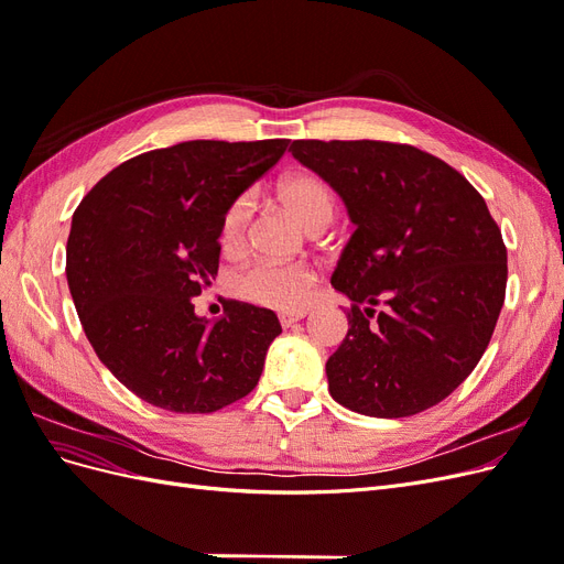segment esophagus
Masks as SVG:
<instances>
[{
  "mask_svg": "<svg viewBox=\"0 0 564 564\" xmlns=\"http://www.w3.org/2000/svg\"><path fill=\"white\" fill-rule=\"evenodd\" d=\"M305 315H308V311L301 308V311H286V313H280L278 317H280V324H282V327H289V324H294V322L303 319Z\"/></svg>",
  "mask_w": 564,
  "mask_h": 564,
  "instance_id": "esophagus-1",
  "label": "esophagus"
}]
</instances>
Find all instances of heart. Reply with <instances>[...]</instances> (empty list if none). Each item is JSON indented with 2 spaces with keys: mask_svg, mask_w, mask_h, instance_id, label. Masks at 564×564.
Here are the masks:
<instances>
[{
  "mask_svg": "<svg viewBox=\"0 0 564 564\" xmlns=\"http://www.w3.org/2000/svg\"><path fill=\"white\" fill-rule=\"evenodd\" d=\"M280 197L305 230L319 232L332 224L336 199L332 187L313 174H292L280 183ZM251 216V197L240 195L230 202L220 224V242L226 249H237L245 242ZM237 292L245 299L278 311H294L308 301L313 272L296 263L261 259L237 275Z\"/></svg>",
  "mask_w": 564,
  "mask_h": 564,
  "instance_id": "b5f03b06",
  "label": "heart"
}]
</instances>
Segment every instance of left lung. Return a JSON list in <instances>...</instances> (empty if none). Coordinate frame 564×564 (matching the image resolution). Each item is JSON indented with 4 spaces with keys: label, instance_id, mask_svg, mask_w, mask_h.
Segmentation results:
<instances>
[{
    "label": "left lung",
    "instance_id": "8db88e82",
    "mask_svg": "<svg viewBox=\"0 0 564 564\" xmlns=\"http://www.w3.org/2000/svg\"><path fill=\"white\" fill-rule=\"evenodd\" d=\"M289 152L355 226L332 275L352 301L327 360L332 398L379 419L435 406L480 362L506 296V247L482 195L414 145L294 141Z\"/></svg>",
    "mask_w": 564,
    "mask_h": 564
}]
</instances>
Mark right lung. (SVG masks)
Segmentation results:
<instances>
[{
  "instance_id": "right-lung-1",
  "label": "right lung",
  "mask_w": 564,
  "mask_h": 564,
  "mask_svg": "<svg viewBox=\"0 0 564 564\" xmlns=\"http://www.w3.org/2000/svg\"><path fill=\"white\" fill-rule=\"evenodd\" d=\"M289 141H185L150 150L100 178L73 214L65 275L98 360L141 400L212 414L261 379L282 334L272 311L228 301L224 317L193 299L218 272L220 224L235 197Z\"/></svg>"
}]
</instances>
